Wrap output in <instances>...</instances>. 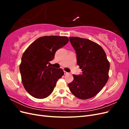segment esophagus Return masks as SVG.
<instances>
[{"mask_svg":"<svg viewBox=\"0 0 129 129\" xmlns=\"http://www.w3.org/2000/svg\"><path fill=\"white\" fill-rule=\"evenodd\" d=\"M64 74H69L68 72H66V71H64Z\"/></svg>","mask_w":129,"mask_h":129,"instance_id":"esophagus-1","label":"esophagus"}]
</instances>
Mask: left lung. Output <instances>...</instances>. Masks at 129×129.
I'll use <instances>...</instances> for the list:
<instances>
[{"label": "left lung", "instance_id": "8db88e82", "mask_svg": "<svg viewBox=\"0 0 129 129\" xmlns=\"http://www.w3.org/2000/svg\"><path fill=\"white\" fill-rule=\"evenodd\" d=\"M77 56L81 75L73 74L68 84L70 91L77 98L87 100L96 96L107 83L110 63L104 50L96 42L87 39L69 37Z\"/></svg>", "mask_w": 129, "mask_h": 129}]
</instances>
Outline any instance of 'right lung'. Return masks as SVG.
<instances>
[{
    "instance_id": "right-lung-1",
    "label": "right lung",
    "mask_w": 129,
    "mask_h": 129,
    "mask_svg": "<svg viewBox=\"0 0 129 129\" xmlns=\"http://www.w3.org/2000/svg\"><path fill=\"white\" fill-rule=\"evenodd\" d=\"M68 41L67 37H42L32 43L23 54L19 69L23 85L31 96L42 99L51 94L64 72L61 68L50 67L49 61Z\"/></svg>"
}]
</instances>
